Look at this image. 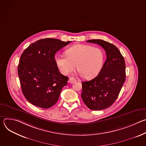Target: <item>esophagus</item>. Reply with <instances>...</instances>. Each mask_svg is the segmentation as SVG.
<instances>
[{
  "label": "esophagus",
  "mask_w": 146,
  "mask_h": 146,
  "mask_svg": "<svg viewBox=\"0 0 146 146\" xmlns=\"http://www.w3.org/2000/svg\"><path fill=\"white\" fill-rule=\"evenodd\" d=\"M75 81H76V80L74 78H73V77H70L69 79V81H68V82L69 83H70V84H72V83L74 82Z\"/></svg>",
  "instance_id": "esophagus-1"
}]
</instances>
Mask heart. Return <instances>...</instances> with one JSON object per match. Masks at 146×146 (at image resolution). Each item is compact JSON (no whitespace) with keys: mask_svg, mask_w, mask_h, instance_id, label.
<instances>
[{"mask_svg":"<svg viewBox=\"0 0 146 146\" xmlns=\"http://www.w3.org/2000/svg\"><path fill=\"white\" fill-rule=\"evenodd\" d=\"M65 54L55 56L60 73L68 75L76 66L79 73L86 79H91L99 74L105 58L101 49L87 44L74 45L67 49Z\"/></svg>","mask_w":146,"mask_h":146,"instance_id":"b5f03b06","label":"heart"}]
</instances>
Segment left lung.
<instances>
[{
	"label": "left lung",
	"instance_id": "left-lung-1",
	"mask_svg": "<svg viewBox=\"0 0 146 146\" xmlns=\"http://www.w3.org/2000/svg\"><path fill=\"white\" fill-rule=\"evenodd\" d=\"M87 41L100 46L107 58L95 78L82 82L81 96L91 110L106 109L115 101L125 81V62L117 47L108 41L100 39Z\"/></svg>",
	"mask_w": 146,
	"mask_h": 146
}]
</instances>
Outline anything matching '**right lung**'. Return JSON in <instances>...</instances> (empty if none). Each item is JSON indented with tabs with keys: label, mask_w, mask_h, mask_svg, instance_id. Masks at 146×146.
I'll return each mask as SVG.
<instances>
[{
	"label": "right lung",
	"mask_w": 146,
	"mask_h": 146,
	"mask_svg": "<svg viewBox=\"0 0 146 146\" xmlns=\"http://www.w3.org/2000/svg\"><path fill=\"white\" fill-rule=\"evenodd\" d=\"M71 42L59 39H40L29 45L19 59L18 74L22 92L32 105L43 109L54 106L68 77L59 71L55 54Z\"/></svg>",
	"instance_id": "add662e5"
}]
</instances>
